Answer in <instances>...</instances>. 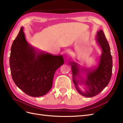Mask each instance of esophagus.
<instances>
[{"label":"esophagus","mask_w":123,"mask_h":123,"mask_svg":"<svg viewBox=\"0 0 123 123\" xmlns=\"http://www.w3.org/2000/svg\"><path fill=\"white\" fill-rule=\"evenodd\" d=\"M70 53L69 52H66V56H67V57H69V56H70Z\"/></svg>","instance_id":"1"}]
</instances>
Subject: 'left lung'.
<instances>
[{
	"label": "left lung",
	"instance_id": "1",
	"mask_svg": "<svg viewBox=\"0 0 123 123\" xmlns=\"http://www.w3.org/2000/svg\"><path fill=\"white\" fill-rule=\"evenodd\" d=\"M96 40L102 49L97 67L80 69L76 62H70L75 87L78 92L87 97H92L100 93L108 85L112 74L113 60L110 46L103 31L100 30L98 31ZM81 73H85V78L80 74ZM79 84L85 86L84 92L79 88Z\"/></svg>",
	"mask_w": 123,
	"mask_h": 123
}]
</instances>
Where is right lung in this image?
<instances>
[{"instance_id":"obj_1","label":"right lung","mask_w":123,"mask_h":123,"mask_svg":"<svg viewBox=\"0 0 123 123\" xmlns=\"http://www.w3.org/2000/svg\"><path fill=\"white\" fill-rule=\"evenodd\" d=\"M20 28L11 48L9 65L17 87L32 97L42 96L52 88L55 72L64 63L62 55H54L35 49L26 40Z\"/></svg>"}]
</instances>
